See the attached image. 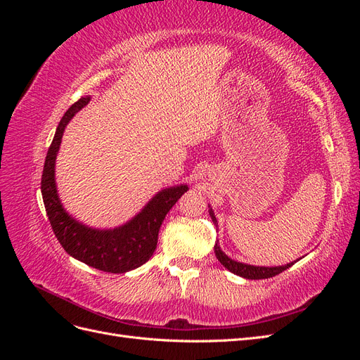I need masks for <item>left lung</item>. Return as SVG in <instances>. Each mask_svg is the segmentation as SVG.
I'll list each match as a JSON object with an SVG mask.
<instances>
[{
	"instance_id": "obj_1",
	"label": "left lung",
	"mask_w": 360,
	"mask_h": 360,
	"mask_svg": "<svg viewBox=\"0 0 360 360\" xmlns=\"http://www.w3.org/2000/svg\"><path fill=\"white\" fill-rule=\"evenodd\" d=\"M209 213L213 224L217 228V221H216V216L213 213V209L209 205ZM214 254L216 258L219 259V263L231 271V274L237 275V276H242L245 279H266V278H271V276H276L279 275L281 271L287 270L288 267H291L296 261H292V263H288L285 266H271V267H264V266H252V264H246V263H240V261H236L233 258L228 257L224 250L221 249L219 245H214ZM300 259V258H299Z\"/></svg>"
}]
</instances>
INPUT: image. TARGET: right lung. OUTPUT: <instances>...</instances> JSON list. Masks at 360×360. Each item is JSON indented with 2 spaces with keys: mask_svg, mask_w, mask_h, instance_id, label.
Here are the masks:
<instances>
[{
  "mask_svg": "<svg viewBox=\"0 0 360 360\" xmlns=\"http://www.w3.org/2000/svg\"><path fill=\"white\" fill-rule=\"evenodd\" d=\"M90 101V96L81 97L60 120L43 167L41 197L53 234L70 257L97 270L126 274L143 266L153 255L163 219L189 188L188 184H177L159 191L132 219L115 228L101 230L76 221L64 209L58 197L56 160L64 129Z\"/></svg>",
  "mask_w": 360,
  "mask_h": 360,
  "instance_id": "obj_1",
  "label": "right lung"
}]
</instances>
